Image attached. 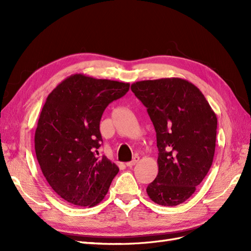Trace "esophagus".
<instances>
[{
    "mask_svg": "<svg viewBox=\"0 0 251 251\" xmlns=\"http://www.w3.org/2000/svg\"><path fill=\"white\" fill-rule=\"evenodd\" d=\"M138 160H139V157L136 156V157H134V159H133L132 161L126 162V166H127V168H132V166H134L136 163L138 162Z\"/></svg>",
    "mask_w": 251,
    "mask_h": 251,
    "instance_id": "34e87169",
    "label": "esophagus"
}]
</instances>
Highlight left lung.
I'll return each instance as SVG.
<instances>
[{
  "mask_svg": "<svg viewBox=\"0 0 251 251\" xmlns=\"http://www.w3.org/2000/svg\"><path fill=\"white\" fill-rule=\"evenodd\" d=\"M131 89L156 131L159 169L147 193L159 205L176 206L195 193L210 169L217 116L201 91L185 79L142 80Z\"/></svg>",
  "mask_w": 251,
  "mask_h": 251,
  "instance_id": "left-lung-1",
  "label": "left lung"
}]
</instances>
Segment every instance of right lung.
I'll list each match as a JSON object with an SVG mask.
<instances>
[{
  "label": "right lung",
  "instance_id": "1",
  "mask_svg": "<svg viewBox=\"0 0 251 251\" xmlns=\"http://www.w3.org/2000/svg\"><path fill=\"white\" fill-rule=\"evenodd\" d=\"M128 89L127 82L74 74L48 95L34 135L35 154L49 185L67 202L93 207L107 195L119 169L98 156L100 123L109 103Z\"/></svg>",
  "mask_w": 251,
  "mask_h": 251
}]
</instances>
